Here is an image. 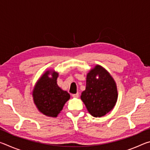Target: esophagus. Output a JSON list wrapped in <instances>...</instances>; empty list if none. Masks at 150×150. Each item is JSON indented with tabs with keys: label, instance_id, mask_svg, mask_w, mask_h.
<instances>
[{
	"label": "esophagus",
	"instance_id": "obj_1",
	"mask_svg": "<svg viewBox=\"0 0 150 150\" xmlns=\"http://www.w3.org/2000/svg\"><path fill=\"white\" fill-rule=\"evenodd\" d=\"M72 96H73V97H75V98H78L79 96V94L78 93H76V94H73Z\"/></svg>",
	"mask_w": 150,
	"mask_h": 150
}]
</instances>
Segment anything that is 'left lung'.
<instances>
[{"mask_svg": "<svg viewBox=\"0 0 150 150\" xmlns=\"http://www.w3.org/2000/svg\"><path fill=\"white\" fill-rule=\"evenodd\" d=\"M117 98V88L113 78L103 67L96 65L87 74L85 91L81 96L88 112L94 117L105 116L115 106Z\"/></svg>", "mask_w": 150, "mask_h": 150, "instance_id": "left-lung-1", "label": "left lung"}]
</instances>
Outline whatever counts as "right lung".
<instances>
[{
	"instance_id": "right-lung-1",
	"label": "right lung",
	"mask_w": 150,
	"mask_h": 150,
	"mask_svg": "<svg viewBox=\"0 0 150 150\" xmlns=\"http://www.w3.org/2000/svg\"><path fill=\"white\" fill-rule=\"evenodd\" d=\"M45 72L35 85L33 91V98L38 110L44 115L56 117L62 110L65 103L70 98L67 91H63L57 84V73Z\"/></svg>"
}]
</instances>
